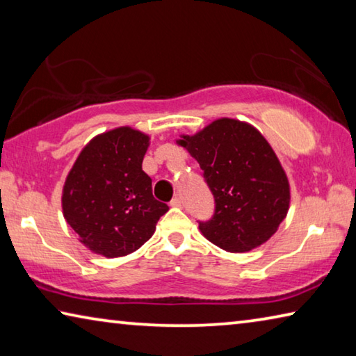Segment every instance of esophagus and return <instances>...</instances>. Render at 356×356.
<instances>
[{
    "mask_svg": "<svg viewBox=\"0 0 356 356\" xmlns=\"http://www.w3.org/2000/svg\"><path fill=\"white\" fill-rule=\"evenodd\" d=\"M171 206L172 207H182L184 202H182V200H180V197H174V200L171 201Z\"/></svg>",
    "mask_w": 356,
    "mask_h": 356,
    "instance_id": "obj_1",
    "label": "esophagus"
}]
</instances>
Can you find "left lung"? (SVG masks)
Instances as JSON below:
<instances>
[{"label": "left lung", "instance_id": "1", "mask_svg": "<svg viewBox=\"0 0 356 356\" xmlns=\"http://www.w3.org/2000/svg\"><path fill=\"white\" fill-rule=\"evenodd\" d=\"M176 143L200 163L215 197L213 218L200 222L202 236L227 252H248L270 240L287 216L291 184L261 131L220 118Z\"/></svg>", "mask_w": 356, "mask_h": 356}]
</instances>
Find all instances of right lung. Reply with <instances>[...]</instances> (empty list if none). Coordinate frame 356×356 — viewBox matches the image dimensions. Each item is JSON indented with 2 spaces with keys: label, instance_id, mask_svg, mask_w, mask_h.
<instances>
[{
  "label": "right lung",
  "instance_id": "right-lung-1",
  "mask_svg": "<svg viewBox=\"0 0 356 356\" xmlns=\"http://www.w3.org/2000/svg\"><path fill=\"white\" fill-rule=\"evenodd\" d=\"M149 144V135L129 125L104 131L65 177L63 215L94 254L113 259L141 248L170 210L152 196V179L143 171Z\"/></svg>",
  "mask_w": 356,
  "mask_h": 356
}]
</instances>
